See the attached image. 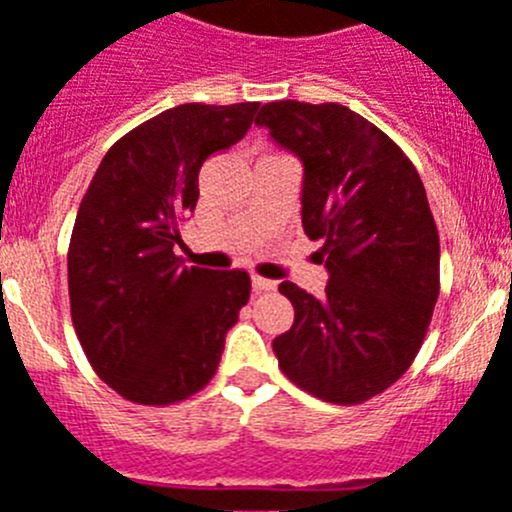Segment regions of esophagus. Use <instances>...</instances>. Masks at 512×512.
I'll list each match as a JSON object with an SVG mask.
<instances>
[{
    "label": "esophagus",
    "mask_w": 512,
    "mask_h": 512,
    "mask_svg": "<svg viewBox=\"0 0 512 512\" xmlns=\"http://www.w3.org/2000/svg\"><path fill=\"white\" fill-rule=\"evenodd\" d=\"M252 288H255L257 293H270V290L278 288V283H275V280L260 278V275H252Z\"/></svg>",
    "instance_id": "34e87169"
}]
</instances>
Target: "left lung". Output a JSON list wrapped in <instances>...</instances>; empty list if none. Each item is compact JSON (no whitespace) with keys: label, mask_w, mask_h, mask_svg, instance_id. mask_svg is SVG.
I'll use <instances>...</instances> for the list:
<instances>
[{"label":"left lung","mask_w":512,"mask_h":512,"mask_svg":"<svg viewBox=\"0 0 512 512\" xmlns=\"http://www.w3.org/2000/svg\"><path fill=\"white\" fill-rule=\"evenodd\" d=\"M303 164L300 214L328 285H280L295 323L272 341L283 374L331 404H361L412 366L439 295V234L412 161L341 103H265L255 118Z\"/></svg>","instance_id":"8db88e82"}]
</instances>
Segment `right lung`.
<instances>
[{
    "mask_svg": "<svg viewBox=\"0 0 512 512\" xmlns=\"http://www.w3.org/2000/svg\"><path fill=\"white\" fill-rule=\"evenodd\" d=\"M260 103H184L103 156L75 217L70 313L95 374L136 404H174L209 384L250 300L245 270L186 267L179 227L199 169L252 126Z\"/></svg>",
    "mask_w": 512,
    "mask_h": 512,
    "instance_id": "add662e5",
    "label": "right lung"
}]
</instances>
